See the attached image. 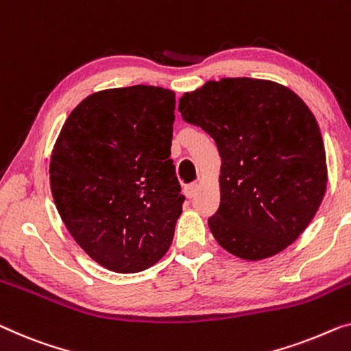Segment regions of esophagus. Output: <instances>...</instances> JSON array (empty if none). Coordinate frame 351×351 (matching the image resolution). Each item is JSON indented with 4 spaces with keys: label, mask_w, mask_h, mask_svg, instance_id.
I'll return each instance as SVG.
<instances>
[{
    "label": "esophagus",
    "mask_w": 351,
    "mask_h": 351,
    "mask_svg": "<svg viewBox=\"0 0 351 351\" xmlns=\"http://www.w3.org/2000/svg\"><path fill=\"white\" fill-rule=\"evenodd\" d=\"M197 190H199V184H191V185H188V186H185V196L188 197V199H191V197H195L196 196V193H197Z\"/></svg>",
    "instance_id": "obj_1"
}]
</instances>
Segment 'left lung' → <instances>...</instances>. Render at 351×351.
Here are the masks:
<instances>
[{"label":"left lung","mask_w":351,"mask_h":351,"mask_svg":"<svg viewBox=\"0 0 351 351\" xmlns=\"http://www.w3.org/2000/svg\"><path fill=\"white\" fill-rule=\"evenodd\" d=\"M188 123L215 141L221 158L215 241L260 261L293 243L322 204L328 184L319 126L307 104L272 80L223 77L179 99Z\"/></svg>","instance_id":"1"}]
</instances>
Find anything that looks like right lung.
<instances>
[{
  "label": "right lung",
  "instance_id": "1",
  "mask_svg": "<svg viewBox=\"0 0 351 351\" xmlns=\"http://www.w3.org/2000/svg\"><path fill=\"white\" fill-rule=\"evenodd\" d=\"M176 93L154 85L101 90L68 115L50 155V190L91 260L134 274L163 258L184 196L171 160Z\"/></svg>",
  "mask_w": 351,
  "mask_h": 351
}]
</instances>
